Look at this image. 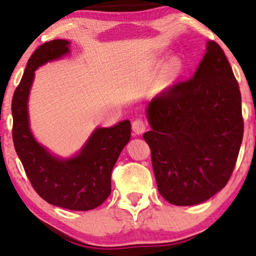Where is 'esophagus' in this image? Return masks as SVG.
<instances>
[{
    "mask_svg": "<svg viewBox=\"0 0 256 256\" xmlns=\"http://www.w3.org/2000/svg\"><path fill=\"white\" fill-rule=\"evenodd\" d=\"M146 130V124L143 119H136L132 122V131L134 134H142Z\"/></svg>",
    "mask_w": 256,
    "mask_h": 256,
    "instance_id": "obj_1",
    "label": "esophagus"
}]
</instances>
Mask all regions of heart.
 Masks as SVG:
<instances>
[{
  "mask_svg": "<svg viewBox=\"0 0 256 256\" xmlns=\"http://www.w3.org/2000/svg\"><path fill=\"white\" fill-rule=\"evenodd\" d=\"M178 68H179V64H178V62H176V61H174V62L172 64V71L176 73V72L178 71Z\"/></svg>",
  "mask_w": 256,
  "mask_h": 256,
  "instance_id": "obj_1",
  "label": "heart"
}]
</instances>
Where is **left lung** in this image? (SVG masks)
I'll return each instance as SVG.
<instances>
[{"label":"left lung","mask_w":256,"mask_h":256,"mask_svg":"<svg viewBox=\"0 0 256 256\" xmlns=\"http://www.w3.org/2000/svg\"><path fill=\"white\" fill-rule=\"evenodd\" d=\"M240 85L218 43L188 80L167 88L146 108L158 192L176 206L207 201L228 184L243 138Z\"/></svg>","instance_id":"1"}]
</instances>
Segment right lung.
<instances>
[{"mask_svg": "<svg viewBox=\"0 0 256 256\" xmlns=\"http://www.w3.org/2000/svg\"><path fill=\"white\" fill-rule=\"evenodd\" d=\"M70 42L54 40L40 46L31 58L12 100L14 148L36 192L48 204L71 210H90L110 195L112 170L131 137V122L98 128L71 158L54 156L30 130L28 100L34 71L70 52Z\"/></svg>", "mask_w": 256, "mask_h": 256, "instance_id": "1", "label": "right lung"}]
</instances>
